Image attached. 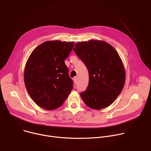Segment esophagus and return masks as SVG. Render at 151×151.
Returning a JSON list of instances; mask_svg holds the SVG:
<instances>
[{
	"label": "esophagus",
	"instance_id": "1",
	"mask_svg": "<svg viewBox=\"0 0 151 151\" xmlns=\"http://www.w3.org/2000/svg\"><path fill=\"white\" fill-rule=\"evenodd\" d=\"M77 81H78V78L77 77H75L73 78V81H74V83L75 84H76L77 83Z\"/></svg>",
	"mask_w": 151,
	"mask_h": 151
}]
</instances>
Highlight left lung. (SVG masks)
I'll use <instances>...</instances> for the list:
<instances>
[{
  "instance_id": "obj_1",
  "label": "left lung",
  "mask_w": 151,
  "mask_h": 151,
  "mask_svg": "<svg viewBox=\"0 0 151 151\" xmlns=\"http://www.w3.org/2000/svg\"><path fill=\"white\" fill-rule=\"evenodd\" d=\"M73 50L89 72L87 90L80 94L83 101L97 110L110 106L120 94L125 81L118 53L108 43L97 40L78 42Z\"/></svg>"
}]
</instances>
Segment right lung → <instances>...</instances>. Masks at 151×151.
Instances as JSON below:
<instances>
[{"label":"right lung","mask_w":151,"mask_h":151,"mask_svg":"<svg viewBox=\"0 0 151 151\" xmlns=\"http://www.w3.org/2000/svg\"><path fill=\"white\" fill-rule=\"evenodd\" d=\"M74 44L73 42L47 41L29 57L24 73L25 86L32 100L42 108L57 109L73 89V82L64 60Z\"/></svg>","instance_id":"right-lung-1"}]
</instances>
